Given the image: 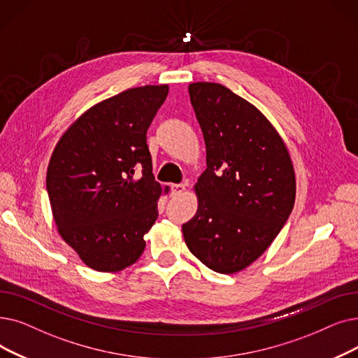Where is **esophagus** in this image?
Wrapping results in <instances>:
<instances>
[{
  "instance_id": "1",
  "label": "esophagus",
  "mask_w": 358,
  "mask_h": 358,
  "mask_svg": "<svg viewBox=\"0 0 358 358\" xmlns=\"http://www.w3.org/2000/svg\"><path fill=\"white\" fill-rule=\"evenodd\" d=\"M171 192H173L174 196H180L185 192V185L184 184H173L171 185Z\"/></svg>"
}]
</instances>
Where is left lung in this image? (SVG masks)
<instances>
[{
    "label": "left lung",
    "instance_id": "8db88e82",
    "mask_svg": "<svg viewBox=\"0 0 358 358\" xmlns=\"http://www.w3.org/2000/svg\"><path fill=\"white\" fill-rule=\"evenodd\" d=\"M190 101L206 145V171L194 184L197 212L182 225L189 250L217 273L257 260L294 208L289 150L257 108L220 83L196 82Z\"/></svg>",
    "mask_w": 358,
    "mask_h": 358
}]
</instances>
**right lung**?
<instances>
[{"instance_id": "obj_1", "label": "right lung", "mask_w": 358, "mask_h": 358, "mask_svg": "<svg viewBox=\"0 0 358 358\" xmlns=\"http://www.w3.org/2000/svg\"><path fill=\"white\" fill-rule=\"evenodd\" d=\"M168 85L127 89L90 106L59 137L46 171L57 229L86 266L120 272L145 250L161 187L146 145ZM138 167L141 179H134Z\"/></svg>"}]
</instances>
